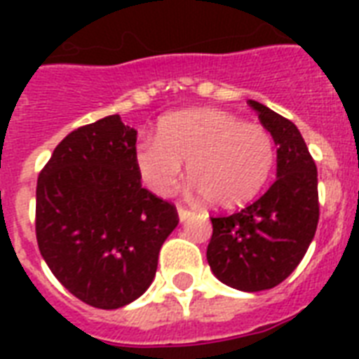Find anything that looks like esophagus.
<instances>
[{
    "instance_id": "esophagus-1",
    "label": "esophagus",
    "mask_w": 359,
    "mask_h": 359,
    "mask_svg": "<svg viewBox=\"0 0 359 359\" xmlns=\"http://www.w3.org/2000/svg\"><path fill=\"white\" fill-rule=\"evenodd\" d=\"M177 212H179V218H180V222H184V219H188L191 216V210L190 208H186V207H182V205H179V207H177Z\"/></svg>"
}]
</instances>
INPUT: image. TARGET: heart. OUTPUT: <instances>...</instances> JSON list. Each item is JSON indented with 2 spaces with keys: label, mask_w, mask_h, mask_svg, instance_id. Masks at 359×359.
Here are the masks:
<instances>
[{
  "label": "heart",
  "mask_w": 359,
  "mask_h": 359,
  "mask_svg": "<svg viewBox=\"0 0 359 359\" xmlns=\"http://www.w3.org/2000/svg\"><path fill=\"white\" fill-rule=\"evenodd\" d=\"M273 158L268 130L210 108L168 115L156 137H145L135 147V165L152 191L171 194L186 162L188 180L216 208L251 201L266 184Z\"/></svg>",
  "instance_id": "heart-1"
}]
</instances>
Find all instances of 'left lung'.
I'll use <instances>...</instances> for the list:
<instances>
[{"label": "left lung", "instance_id": "left-lung-1", "mask_svg": "<svg viewBox=\"0 0 359 359\" xmlns=\"http://www.w3.org/2000/svg\"><path fill=\"white\" fill-rule=\"evenodd\" d=\"M278 145V179L257 201L212 216L207 248L210 270L233 289H272L306 255L318 224L317 165L294 123L250 100Z\"/></svg>", "mask_w": 359, "mask_h": 359}]
</instances>
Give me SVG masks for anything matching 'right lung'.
<instances>
[{
  "label": "right lung",
  "mask_w": 359,
  "mask_h": 359,
  "mask_svg": "<svg viewBox=\"0 0 359 359\" xmlns=\"http://www.w3.org/2000/svg\"><path fill=\"white\" fill-rule=\"evenodd\" d=\"M135 140L119 115L80 126L36 180L41 255L65 289L98 309L126 306L149 289L179 224L175 205L141 186Z\"/></svg>",
  "instance_id": "add662e5"
}]
</instances>
